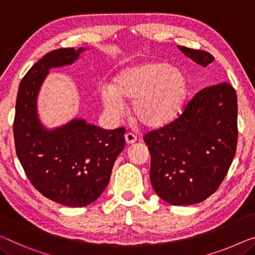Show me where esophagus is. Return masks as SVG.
<instances>
[{"mask_svg": "<svg viewBox=\"0 0 255 255\" xmlns=\"http://www.w3.org/2000/svg\"><path fill=\"white\" fill-rule=\"evenodd\" d=\"M125 139H126L127 144H132L137 140V137H136V135L132 134V132H127V134L125 135Z\"/></svg>", "mask_w": 255, "mask_h": 255, "instance_id": "1", "label": "esophagus"}]
</instances>
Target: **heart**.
<instances>
[{"instance_id": "heart-1", "label": "heart", "mask_w": 255, "mask_h": 255, "mask_svg": "<svg viewBox=\"0 0 255 255\" xmlns=\"http://www.w3.org/2000/svg\"><path fill=\"white\" fill-rule=\"evenodd\" d=\"M187 94V80L181 71L166 63H146L121 72L111 86L100 88L106 110L119 115L123 100L132 101L135 119L146 127L168 124L180 112Z\"/></svg>"}]
</instances>
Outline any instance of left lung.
I'll return each instance as SVG.
<instances>
[{"label":"left lung","mask_w":255,"mask_h":255,"mask_svg":"<svg viewBox=\"0 0 255 255\" xmlns=\"http://www.w3.org/2000/svg\"><path fill=\"white\" fill-rule=\"evenodd\" d=\"M177 48L199 65L214 60L207 51ZM237 95L228 82L198 91L182 115L144 135L151 154L150 181L170 205H193L213 195L225 180L237 147Z\"/></svg>","instance_id":"obj_1"}]
</instances>
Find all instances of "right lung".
I'll return each instance as SVG.
<instances>
[{
  "instance_id": "obj_1",
  "label": "right lung",
  "mask_w": 255,
  "mask_h": 255,
  "mask_svg": "<svg viewBox=\"0 0 255 255\" xmlns=\"http://www.w3.org/2000/svg\"><path fill=\"white\" fill-rule=\"evenodd\" d=\"M83 48H62L34 64L19 85L13 137L26 176L48 199L72 207L87 206L108 187L118 155L125 147V128L106 130L83 119L49 130L36 111L37 94L52 67L70 65Z\"/></svg>"
}]
</instances>
